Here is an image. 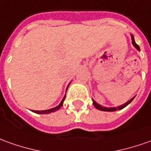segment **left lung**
Returning a JSON list of instances; mask_svg holds the SVG:
<instances>
[{
    "mask_svg": "<svg viewBox=\"0 0 151 151\" xmlns=\"http://www.w3.org/2000/svg\"><path fill=\"white\" fill-rule=\"evenodd\" d=\"M131 37H132V45L137 48L138 51H140V47L137 45V43H136V42H135V39H134V36H133L132 34H131ZM134 98L133 97L130 100H128V101L127 102V103H125V104H123L122 105H120V106H117V107H111V108H108V107H104V106L100 105V104H99L98 103H96V102L94 101L93 99V106L96 108L97 109H99V110H100V111H104V112H114V111H117V110H121V109H124L125 107H127V106L132 101L133 99H134Z\"/></svg>",
    "mask_w": 151,
    "mask_h": 151,
    "instance_id": "obj_1",
    "label": "left lung"
}]
</instances>
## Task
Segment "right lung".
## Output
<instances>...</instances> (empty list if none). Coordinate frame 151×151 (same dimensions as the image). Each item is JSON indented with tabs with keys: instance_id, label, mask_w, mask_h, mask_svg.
<instances>
[{
	"instance_id": "add662e5",
	"label": "right lung",
	"mask_w": 151,
	"mask_h": 151,
	"mask_svg": "<svg viewBox=\"0 0 151 151\" xmlns=\"http://www.w3.org/2000/svg\"><path fill=\"white\" fill-rule=\"evenodd\" d=\"M69 85H70V84H69ZM69 85H68V86H69ZM68 86H67V88H66V90H67V89H68ZM65 95L64 96V97H63L62 102L60 103V104L57 106V107H55V108L47 109V110H42V111H38H38H36V110H32V111H33L34 113H38V114H47V113H54V112H56L57 110H58V109H60V108H61V107L63 105V102H64V100H65Z\"/></svg>"
}]
</instances>
